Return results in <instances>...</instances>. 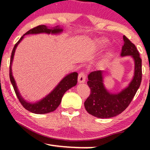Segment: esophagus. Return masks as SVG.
Returning a JSON list of instances; mask_svg holds the SVG:
<instances>
[{
	"label": "esophagus",
	"instance_id": "esophagus-1",
	"mask_svg": "<svg viewBox=\"0 0 150 150\" xmlns=\"http://www.w3.org/2000/svg\"><path fill=\"white\" fill-rule=\"evenodd\" d=\"M86 75L84 72H81L78 75V82L79 83H84L85 82Z\"/></svg>",
	"mask_w": 150,
	"mask_h": 150
}]
</instances>
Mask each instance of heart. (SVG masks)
<instances>
[{
    "mask_svg": "<svg viewBox=\"0 0 150 150\" xmlns=\"http://www.w3.org/2000/svg\"><path fill=\"white\" fill-rule=\"evenodd\" d=\"M106 43H107V39H103L100 41L101 45H104V44H106Z\"/></svg>",
    "mask_w": 150,
    "mask_h": 150,
    "instance_id": "b5f03b06",
    "label": "heart"
}]
</instances>
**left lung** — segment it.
<instances>
[{"mask_svg":"<svg viewBox=\"0 0 150 150\" xmlns=\"http://www.w3.org/2000/svg\"><path fill=\"white\" fill-rule=\"evenodd\" d=\"M123 38L124 44L120 56H130L133 59V77L129 85L120 92L111 93L104 86V71L97 70L89 74L87 85L91 93L84 105L87 112L97 118H108L119 115L130 104L140 87L142 81V59L135 44L125 36Z\"/></svg>","mask_w":150,"mask_h":150,"instance_id":"8db88e82","label":"left lung"}]
</instances>
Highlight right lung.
I'll return each instance as SVG.
<instances>
[{
    "mask_svg": "<svg viewBox=\"0 0 150 150\" xmlns=\"http://www.w3.org/2000/svg\"><path fill=\"white\" fill-rule=\"evenodd\" d=\"M63 32V28H61L59 26L51 27V28H49V27H48L46 25L37 26V27H34V28L26 32L20 38V40L17 42V44H15L14 48H13V51H12L11 58H10V62L9 73L10 82H11L12 85H13L15 92L20 102L21 103V104L23 106V107L25 109H27V111H30L32 113H37V114H44V113H48L55 111L58 107L60 104H61L62 97H63L65 92L77 85V75H78V74L76 72H73V73L68 74L66 76L62 79L61 82L58 84L57 86L48 95H46L45 97H44L41 100L36 101V102H30V101H27L22 97L21 94L19 92L18 87H17L16 82H15L14 77L13 75V72H12V65H13L15 50L17 49V46L21 42V41L23 39V38L25 37V35L42 33H45L48 34H58L62 33Z\"/></svg>",
    "mask_w": 150,
    "mask_h": 150,
    "instance_id": "1",
    "label": "right lung"
}]
</instances>
